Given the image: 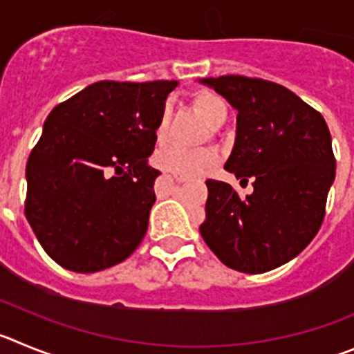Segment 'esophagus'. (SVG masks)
<instances>
[{"mask_svg":"<svg viewBox=\"0 0 354 354\" xmlns=\"http://www.w3.org/2000/svg\"><path fill=\"white\" fill-rule=\"evenodd\" d=\"M174 181H176V183H185V181H187V178H183V176H174Z\"/></svg>","mask_w":354,"mask_h":354,"instance_id":"34e87169","label":"esophagus"}]
</instances>
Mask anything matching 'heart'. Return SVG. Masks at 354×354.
I'll return each instance as SVG.
<instances>
[{"instance_id":"obj_1","label":"heart","mask_w":354,"mask_h":354,"mask_svg":"<svg viewBox=\"0 0 354 354\" xmlns=\"http://www.w3.org/2000/svg\"><path fill=\"white\" fill-rule=\"evenodd\" d=\"M194 109L199 113V116L206 122V125L212 129H218L227 118V106L218 95L212 91H199L192 100ZM171 107L165 106L160 111L157 127H155V139L158 145L167 139V130H169ZM153 162L158 169L165 173L176 174L183 178H194L206 174L213 169L216 164V153L212 148L189 149L183 146H164L157 149L153 155Z\"/></svg>"}]
</instances>
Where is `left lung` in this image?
I'll return each instance as SVG.
<instances>
[{
	"mask_svg": "<svg viewBox=\"0 0 354 354\" xmlns=\"http://www.w3.org/2000/svg\"><path fill=\"white\" fill-rule=\"evenodd\" d=\"M199 82L238 111L236 139L224 169L245 183L254 181V192L245 197L224 181H206L201 236L229 268L241 273L279 268L310 243L324 218L335 180L326 122L277 82L243 75Z\"/></svg>",
	"mask_w": 354,
	"mask_h": 354,
	"instance_id": "8db88e82",
	"label": "left lung"
}]
</instances>
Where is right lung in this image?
Returning <instances> with one entry per match:
<instances>
[{
  "label": "right lung",
  "mask_w": 354,
  "mask_h": 354,
  "mask_svg": "<svg viewBox=\"0 0 354 354\" xmlns=\"http://www.w3.org/2000/svg\"><path fill=\"white\" fill-rule=\"evenodd\" d=\"M178 81H98L50 111L26 165V218L49 257L77 273L139 247L158 171L155 127Z\"/></svg>",
  "instance_id": "right-lung-1"
}]
</instances>
